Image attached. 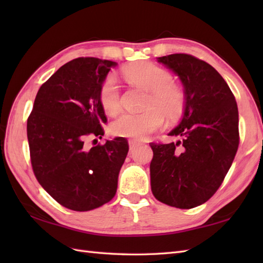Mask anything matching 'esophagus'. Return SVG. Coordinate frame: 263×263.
I'll use <instances>...</instances> for the list:
<instances>
[{
    "label": "esophagus",
    "mask_w": 263,
    "mask_h": 263,
    "mask_svg": "<svg viewBox=\"0 0 263 263\" xmlns=\"http://www.w3.org/2000/svg\"><path fill=\"white\" fill-rule=\"evenodd\" d=\"M141 142H139L137 140H128V146H130V150L136 149L138 146H140Z\"/></svg>",
    "instance_id": "1"
}]
</instances>
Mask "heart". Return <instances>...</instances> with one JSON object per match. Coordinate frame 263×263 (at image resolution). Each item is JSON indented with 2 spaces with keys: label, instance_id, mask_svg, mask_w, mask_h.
<instances>
[{
  "label": "heart",
  "instance_id": "obj_1",
  "mask_svg": "<svg viewBox=\"0 0 263 263\" xmlns=\"http://www.w3.org/2000/svg\"><path fill=\"white\" fill-rule=\"evenodd\" d=\"M122 76L133 86L148 91L142 113H124L111 123L113 135L142 140L157 131L164 123V115L168 120L181 117L186 104L184 89L173 82L168 70L148 61L131 63L122 69ZM99 104L106 114L115 115L121 109L120 87L114 76L102 81L98 90Z\"/></svg>",
  "mask_w": 263,
  "mask_h": 263
}]
</instances>
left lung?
Returning a JSON list of instances; mask_svg holds the SVG:
<instances>
[{
    "instance_id": "8db88e82",
    "label": "left lung",
    "mask_w": 263,
    "mask_h": 263,
    "mask_svg": "<svg viewBox=\"0 0 263 263\" xmlns=\"http://www.w3.org/2000/svg\"><path fill=\"white\" fill-rule=\"evenodd\" d=\"M180 77L186 95L184 115L168 136L177 142H152L154 197L180 209L206 202L221 185L237 153L238 109L222 77L190 54L158 58Z\"/></svg>"
}]
</instances>
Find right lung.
<instances>
[{
    "mask_svg": "<svg viewBox=\"0 0 263 263\" xmlns=\"http://www.w3.org/2000/svg\"><path fill=\"white\" fill-rule=\"evenodd\" d=\"M115 65L97 58L65 63L39 88L27 120L33 174L55 201L71 210L99 208L116 193L127 140L115 138L90 149L86 144L89 138L104 136L107 119L98 90Z\"/></svg>",
    "mask_w": 263,
    "mask_h": 263,
    "instance_id": "right-lung-1",
    "label": "right lung"
}]
</instances>
